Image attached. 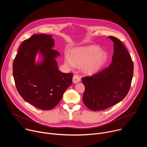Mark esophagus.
<instances>
[{"label": "esophagus", "mask_w": 147, "mask_h": 147, "mask_svg": "<svg viewBox=\"0 0 147 147\" xmlns=\"http://www.w3.org/2000/svg\"><path fill=\"white\" fill-rule=\"evenodd\" d=\"M81 80L80 79V77L78 76V75H76V74H74L73 76V82L74 83H77L78 82H80Z\"/></svg>", "instance_id": "1"}]
</instances>
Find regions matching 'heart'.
I'll return each mask as SVG.
<instances>
[{
	"label": "heart",
	"instance_id": "1",
	"mask_svg": "<svg viewBox=\"0 0 147 147\" xmlns=\"http://www.w3.org/2000/svg\"><path fill=\"white\" fill-rule=\"evenodd\" d=\"M107 59L105 52H100L99 48L91 46L76 50L72 53L71 57L65 56V63L70 68L75 66L82 67L86 73L91 74L98 70L105 63Z\"/></svg>",
	"mask_w": 147,
	"mask_h": 147
}]
</instances>
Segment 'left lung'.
Masks as SVG:
<instances>
[{
  "label": "left lung",
  "instance_id": "8db88e82",
  "mask_svg": "<svg viewBox=\"0 0 147 147\" xmlns=\"http://www.w3.org/2000/svg\"><path fill=\"white\" fill-rule=\"evenodd\" d=\"M114 44L112 63L91 76L82 78L85 86L82 100L94 111H102L123 100L130 88L134 66L130 55L122 42L110 36Z\"/></svg>",
  "mask_w": 147,
  "mask_h": 147
}]
</instances>
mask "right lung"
I'll return each instance as SVG.
<instances>
[{
	"instance_id": "obj_1",
	"label": "right lung",
	"mask_w": 147,
	"mask_h": 147,
	"mask_svg": "<svg viewBox=\"0 0 147 147\" xmlns=\"http://www.w3.org/2000/svg\"><path fill=\"white\" fill-rule=\"evenodd\" d=\"M53 46L51 35H33L20 45L13 63L18 92L26 102L44 111L57 105L72 84L73 76L59 70L55 58L60 54L52 49ZM38 51L44 59L35 64L34 57Z\"/></svg>"
}]
</instances>
